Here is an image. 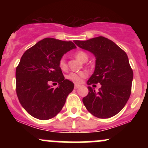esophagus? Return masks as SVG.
Instances as JSON below:
<instances>
[{"label": "esophagus", "instance_id": "obj_1", "mask_svg": "<svg viewBox=\"0 0 148 148\" xmlns=\"http://www.w3.org/2000/svg\"><path fill=\"white\" fill-rule=\"evenodd\" d=\"M80 87V85L79 84H75L74 85V89H78V88Z\"/></svg>", "mask_w": 148, "mask_h": 148}]
</instances>
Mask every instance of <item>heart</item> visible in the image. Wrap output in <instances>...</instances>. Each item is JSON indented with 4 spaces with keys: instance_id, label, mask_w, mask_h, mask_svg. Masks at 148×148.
I'll return each mask as SVG.
<instances>
[{
    "instance_id": "obj_1",
    "label": "heart",
    "mask_w": 148,
    "mask_h": 148,
    "mask_svg": "<svg viewBox=\"0 0 148 148\" xmlns=\"http://www.w3.org/2000/svg\"><path fill=\"white\" fill-rule=\"evenodd\" d=\"M74 56L82 62H86L89 59V55L83 51H78L74 53ZM59 66L62 71H65L67 69V62L64 57L61 58L59 62ZM86 77V73L84 71H79V72H71L67 76V78L69 80L72 81L73 82L80 83L82 82L84 78Z\"/></svg>"
}]
</instances>
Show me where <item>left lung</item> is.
<instances>
[{
	"instance_id": "8db88e82",
	"label": "left lung",
	"mask_w": 148,
	"mask_h": 148,
	"mask_svg": "<svg viewBox=\"0 0 148 148\" xmlns=\"http://www.w3.org/2000/svg\"><path fill=\"white\" fill-rule=\"evenodd\" d=\"M74 42L96 57L95 72L87 84L102 85L98 92L88 86L89 93L82 99L85 107L98 118L113 117L125 107L131 94L133 71L127 55L112 41L103 36Z\"/></svg>"
}]
</instances>
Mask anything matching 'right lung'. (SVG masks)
Here are the masks:
<instances>
[{"mask_svg":"<svg viewBox=\"0 0 148 148\" xmlns=\"http://www.w3.org/2000/svg\"><path fill=\"white\" fill-rule=\"evenodd\" d=\"M76 47L71 41L46 38L23 54L16 70V94L22 107L32 117L49 120L62 110L74 84L64 79L59 62ZM51 82L60 86L53 89L49 85Z\"/></svg>","mask_w":148,"mask_h":148,"instance_id":"add662e5","label":"right lung"}]
</instances>
